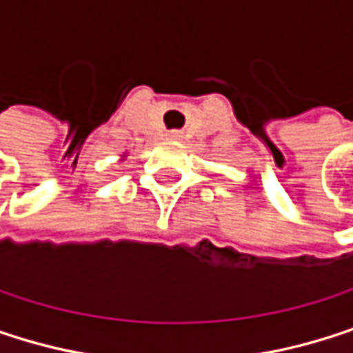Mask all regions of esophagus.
Instances as JSON below:
<instances>
[{
  "instance_id": "34e87169",
  "label": "esophagus",
  "mask_w": 353,
  "mask_h": 353,
  "mask_svg": "<svg viewBox=\"0 0 353 353\" xmlns=\"http://www.w3.org/2000/svg\"><path fill=\"white\" fill-rule=\"evenodd\" d=\"M167 138L169 140H180L182 138V132H167Z\"/></svg>"
}]
</instances>
